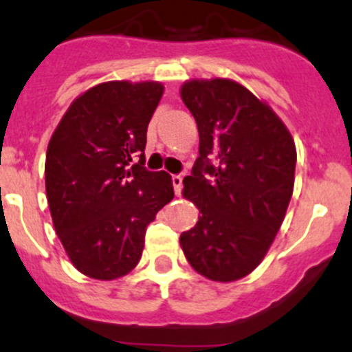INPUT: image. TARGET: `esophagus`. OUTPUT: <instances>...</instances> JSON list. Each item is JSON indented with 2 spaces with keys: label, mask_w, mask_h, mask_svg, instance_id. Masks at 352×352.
<instances>
[{
  "label": "esophagus",
  "mask_w": 352,
  "mask_h": 352,
  "mask_svg": "<svg viewBox=\"0 0 352 352\" xmlns=\"http://www.w3.org/2000/svg\"><path fill=\"white\" fill-rule=\"evenodd\" d=\"M171 179H173V188H175V193L181 195V190H183V177H181V175H175Z\"/></svg>",
  "instance_id": "1"
}]
</instances>
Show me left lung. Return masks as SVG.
<instances>
[{"label": "left lung", "instance_id": "obj_1", "mask_svg": "<svg viewBox=\"0 0 352 352\" xmlns=\"http://www.w3.org/2000/svg\"><path fill=\"white\" fill-rule=\"evenodd\" d=\"M181 99L200 135L183 197L200 210L179 236L190 265L232 283L260 265L293 197L296 145L269 104L228 78L188 80Z\"/></svg>", "mask_w": 352, "mask_h": 352}]
</instances>
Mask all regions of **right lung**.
<instances>
[{"label": "right lung", "instance_id": "obj_1", "mask_svg": "<svg viewBox=\"0 0 352 352\" xmlns=\"http://www.w3.org/2000/svg\"><path fill=\"white\" fill-rule=\"evenodd\" d=\"M162 92L159 82L99 83L73 100L47 145L54 229L87 277L113 280L131 272L147 226L175 198L168 173L144 168L147 126Z\"/></svg>", "mask_w": 352, "mask_h": 352}]
</instances>
